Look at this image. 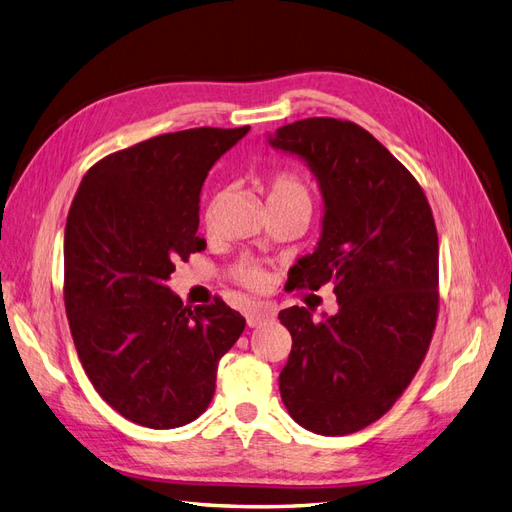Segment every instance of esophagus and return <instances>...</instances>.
Wrapping results in <instances>:
<instances>
[{
    "instance_id": "1",
    "label": "esophagus",
    "mask_w": 512,
    "mask_h": 512,
    "mask_svg": "<svg viewBox=\"0 0 512 512\" xmlns=\"http://www.w3.org/2000/svg\"><path fill=\"white\" fill-rule=\"evenodd\" d=\"M275 316V307L269 303H258L245 309V320H247V327H258V324L267 322Z\"/></svg>"
}]
</instances>
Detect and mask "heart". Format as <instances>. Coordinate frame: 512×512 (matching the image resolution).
<instances>
[{
	"label": "heart",
	"mask_w": 512,
	"mask_h": 512,
	"mask_svg": "<svg viewBox=\"0 0 512 512\" xmlns=\"http://www.w3.org/2000/svg\"><path fill=\"white\" fill-rule=\"evenodd\" d=\"M267 192H269V205H288V203H301V205H312V194H309L307 183L303 181V177L297 173V170L290 168H280L273 170V173L267 177ZM218 205H220V196L211 194L205 200L203 207V224L207 228L213 226L215 222V213H218ZM232 280L237 284L250 288V290H260L265 288L267 284V269L258 265L254 260H239L235 267L230 269Z\"/></svg>",
	"instance_id": "obj_1"
}]
</instances>
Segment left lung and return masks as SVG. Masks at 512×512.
I'll use <instances>...</instances> for the list:
<instances>
[{
	"label": "left lung",
	"mask_w": 512,
	"mask_h": 512,
	"mask_svg": "<svg viewBox=\"0 0 512 512\" xmlns=\"http://www.w3.org/2000/svg\"><path fill=\"white\" fill-rule=\"evenodd\" d=\"M269 143L301 156L324 198L314 254L290 269V290L333 284L339 312H280L292 335L280 393L288 414L320 436L365 429L404 395L438 320V230L421 185L352 121L309 117Z\"/></svg>",
	"instance_id": "obj_1"
}]
</instances>
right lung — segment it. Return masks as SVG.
<instances>
[{
	"instance_id": "1",
	"label": "right lung",
	"mask_w": 512,
	"mask_h": 512,
	"mask_svg": "<svg viewBox=\"0 0 512 512\" xmlns=\"http://www.w3.org/2000/svg\"><path fill=\"white\" fill-rule=\"evenodd\" d=\"M250 126L153 136L91 166L66 222L64 301L76 352L108 406L151 429L192 423L245 318L220 297L183 305L166 280L205 250L200 190Z\"/></svg>"
}]
</instances>
